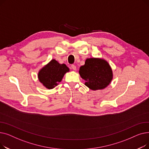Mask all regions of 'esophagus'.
<instances>
[{
  "instance_id": "esophagus-1",
  "label": "esophagus",
  "mask_w": 149,
  "mask_h": 149,
  "mask_svg": "<svg viewBox=\"0 0 149 149\" xmlns=\"http://www.w3.org/2000/svg\"><path fill=\"white\" fill-rule=\"evenodd\" d=\"M71 68H72L73 70H76V69H77V68H76V66H75L74 65H71Z\"/></svg>"
}]
</instances>
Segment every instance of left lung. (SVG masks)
<instances>
[{
    "label": "left lung",
    "instance_id": "obj_1",
    "mask_svg": "<svg viewBox=\"0 0 149 149\" xmlns=\"http://www.w3.org/2000/svg\"><path fill=\"white\" fill-rule=\"evenodd\" d=\"M79 74L84 80V84L93 91L101 90L109 85L113 79L112 70L104 59L89 58L80 68Z\"/></svg>",
    "mask_w": 149,
    "mask_h": 149
}]
</instances>
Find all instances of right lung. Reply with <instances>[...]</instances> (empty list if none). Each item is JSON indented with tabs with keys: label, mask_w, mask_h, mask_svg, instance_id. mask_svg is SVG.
Here are the masks:
<instances>
[{
	"label": "right lung",
	"mask_w": 149,
	"mask_h": 149,
	"mask_svg": "<svg viewBox=\"0 0 149 149\" xmlns=\"http://www.w3.org/2000/svg\"><path fill=\"white\" fill-rule=\"evenodd\" d=\"M69 71V69L65 64H60L57 60L52 59L39 70L38 79L45 88L51 89L57 86Z\"/></svg>",
	"instance_id": "right-lung-1"
}]
</instances>
